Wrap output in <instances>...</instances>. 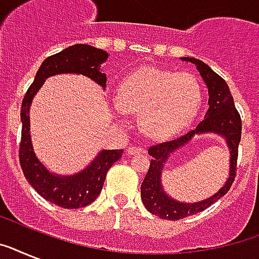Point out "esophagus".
Here are the masks:
<instances>
[{
    "label": "esophagus",
    "instance_id": "obj_1",
    "mask_svg": "<svg viewBox=\"0 0 259 259\" xmlns=\"http://www.w3.org/2000/svg\"><path fill=\"white\" fill-rule=\"evenodd\" d=\"M126 152H127V154H130V156H136V154H140L142 152L141 148H138V146H129L127 149H126Z\"/></svg>",
    "mask_w": 259,
    "mask_h": 259
}]
</instances>
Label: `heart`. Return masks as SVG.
<instances>
[{"label": "heart", "mask_w": 259, "mask_h": 259, "mask_svg": "<svg viewBox=\"0 0 259 259\" xmlns=\"http://www.w3.org/2000/svg\"><path fill=\"white\" fill-rule=\"evenodd\" d=\"M200 106V84L193 75L145 67L122 80L113 114L123 121L126 113H138L142 133L164 141L183 132Z\"/></svg>", "instance_id": "b5f03b06"}]
</instances>
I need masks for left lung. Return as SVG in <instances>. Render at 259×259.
Wrapping results in <instances>:
<instances>
[{"label":"left lung","mask_w":259,"mask_h":259,"mask_svg":"<svg viewBox=\"0 0 259 259\" xmlns=\"http://www.w3.org/2000/svg\"><path fill=\"white\" fill-rule=\"evenodd\" d=\"M181 60L195 64L197 71L200 72V76L208 89V110L205 113L204 119L185 136L177 140L150 146L148 150V153L153 158L150 161L149 170L141 184L142 203L150 213L157 215L161 219H168V221H179L189 215L201 212L229 192L237 175L238 146H239L242 134L241 115L235 109L233 95L230 93V89L225 82V79L221 78L215 71L211 70V67H208L199 59L181 58ZM207 133L218 134L225 138L230 152L229 177L217 194L204 201L195 203H184L176 201L170 198L162 187L161 176L163 165L170 154L188 143L195 135Z\"/></svg>","instance_id":"left-lung-1"}]
</instances>
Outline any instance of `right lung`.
<instances>
[{
	"mask_svg": "<svg viewBox=\"0 0 259 259\" xmlns=\"http://www.w3.org/2000/svg\"><path fill=\"white\" fill-rule=\"evenodd\" d=\"M109 59L103 50L87 44H75L62 52L52 55L41 63L33 83L26 91L21 105V144L20 165L24 176L34 191L46 200L62 208H82L93 203L105 184L106 173L114 162L122 157L123 149L101 150L91 164L74 175H58L51 172L34 153L30 138L29 110L34 95L42 87L46 79L60 74L84 75L102 89H106V74L101 66Z\"/></svg>",
	"mask_w": 259,
	"mask_h": 259,
	"instance_id": "1",
	"label": "right lung"
}]
</instances>
